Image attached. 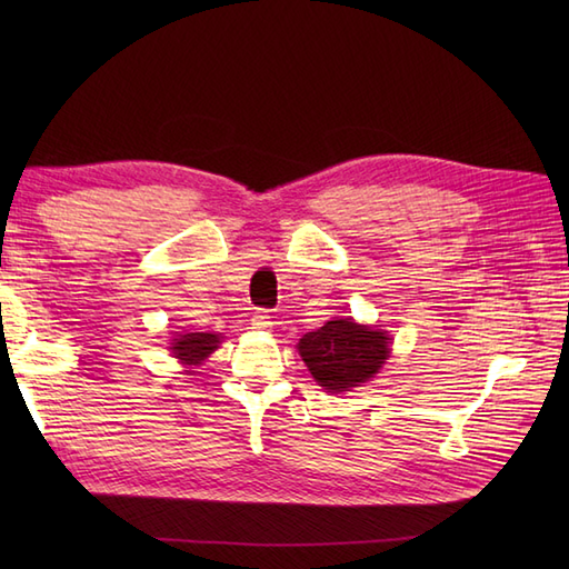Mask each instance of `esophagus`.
Masks as SVG:
<instances>
[{
	"label": "esophagus",
	"instance_id": "1",
	"mask_svg": "<svg viewBox=\"0 0 569 569\" xmlns=\"http://www.w3.org/2000/svg\"><path fill=\"white\" fill-rule=\"evenodd\" d=\"M251 325L256 327V330H268V327L272 325L270 311H263V308H258V311H256L253 318H251Z\"/></svg>",
	"mask_w": 569,
	"mask_h": 569
}]
</instances>
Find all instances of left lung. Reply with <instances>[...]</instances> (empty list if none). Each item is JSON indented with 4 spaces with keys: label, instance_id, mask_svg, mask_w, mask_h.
Segmentation results:
<instances>
[{
    "label": "left lung",
    "instance_id": "1",
    "mask_svg": "<svg viewBox=\"0 0 569 569\" xmlns=\"http://www.w3.org/2000/svg\"><path fill=\"white\" fill-rule=\"evenodd\" d=\"M303 363L327 391H351L368 382L389 356V337L351 318L325 322L299 341Z\"/></svg>",
    "mask_w": 569,
    "mask_h": 569
}]
</instances>
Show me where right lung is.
<instances>
[{
	"label": "right lung",
	"mask_w": 569,
	"mask_h": 569,
	"mask_svg": "<svg viewBox=\"0 0 569 569\" xmlns=\"http://www.w3.org/2000/svg\"><path fill=\"white\" fill-rule=\"evenodd\" d=\"M176 358H180L182 363H199L206 356H209L213 349H218V335H209V332H189L182 335L180 339H176L173 347Z\"/></svg>",
	"instance_id": "right-lung-1"
}]
</instances>
